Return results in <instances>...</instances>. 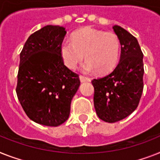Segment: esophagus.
<instances>
[{
  "instance_id": "obj_1",
  "label": "esophagus",
  "mask_w": 160,
  "mask_h": 160,
  "mask_svg": "<svg viewBox=\"0 0 160 160\" xmlns=\"http://www.w3.org/2000/svg\"><path fill=\"white\" fill-rule=\"evenodd\" d=\"M79 79H80V81L82 82H90L91 81V79L88 77H85V76H83V75H80L79 76Z\"/></svg>"
}]
</instances>
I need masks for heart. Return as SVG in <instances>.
<instances>
[{"mask_svg":"<svg viewBox=\"0 0 160 160\" xmlns=\"http://www.w3.org/2000/svg\"><path fill=\"white\" fill-rule=\"evenodd\" d=\"M60 52L64 64L71 69L77 67L85 55L87 60L82 64L83 70L106 72L118 60L119 41L111 32L85 28L73 33L72 40L64 38Z\"/></svg>","mask_w":160,"mask_h":160,"instance_id":"heart-1","label":"heart"}]
</instances>
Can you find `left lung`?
Masks as SVG:
<instances>
[{"label": "left lung", "instance_id": "1", "mask_svg": "<svg viewBox=\"0 0 160 160\" xmlns=\"http://www.w3.org/2000/svg\"><path fill=\"white\" fill-rule=\"evenodd\" d=\"M113 29L121 45V55L115 68L92 81L94 106L101 120L115 122L137 108L143 92V53L137 38L118 25Z\"/></svg>", "mask_w": 160, "mask_h": 160}]
</instances>
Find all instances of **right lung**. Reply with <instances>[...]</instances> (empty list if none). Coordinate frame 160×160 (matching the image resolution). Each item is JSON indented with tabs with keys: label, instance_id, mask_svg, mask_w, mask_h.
I'll list each match as a JSON object with an SVG mask.
<instances>
[{
	"label": "right lung",
	"instance_id": "obj_1",
	"mask_svg": "<svg viewBox=\"0 0 160 160\" xmlns=\"http://www.w3.org/2000/svg\"><path fill=\"white\" fill-rule=\"evenodd\" d=\"M66 34L47 25L32 34L20 53L17 96L28 117L45 126L57 127L68 118L78 74L64 64L60 52Z\"/></svg>",
	"mask_w": 160,
	"mask_h": 160
}]
</instances>
